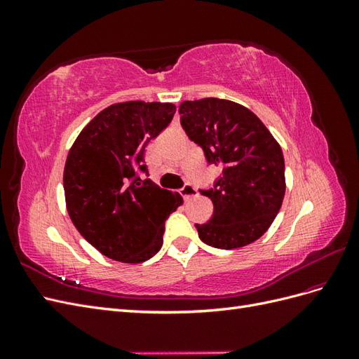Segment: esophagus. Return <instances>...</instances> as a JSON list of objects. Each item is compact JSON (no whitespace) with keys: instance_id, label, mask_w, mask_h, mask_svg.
Wrapping results in <instances>:
<instances>
[{"instance_id":"esophagus-1","label":"esophagus","mask_w":359,"mask_h":359,"mask_svg":"<svg viewBox=\"0 0 359 359\" xmlns=\"http://www.w3.org/2000/svg\"><path fill=\"white\" fill-rule=\"evenodd\" d=\"M181 194H182L184 201H190L191 198L198 196V190H196V187L191 186V184H186V186L181 189Z\"/></svg>"}]
</instances>
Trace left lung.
Returning <instances> with one entry per match:
<instances>
[{
  "instance_id": "left-lung-1",
  "label": "left lung",
  "mask_w": 359,
  "mask_h": 359,
  "mask_svg": "<svg viewBox=\"0 0 359 359\" xmlns=\"http://www.w3.org/2000/svg\"><path fill=\"white\" fill-rule=\"evenodd\" d=\"M181 126L202 147L206 160L223 169L214 189L201 190L214 205L211 220L194 224L199 238L223 250L240 248L262 236L283 203L285 158L265 124L231 100L182 102Z\"/></svg>"
}]
</instances>
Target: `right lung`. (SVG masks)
<instances>
[{"mask_svg":"<svg viewBox=\"0 0 359 359\" xmlns=\"http://www.w3.org/2000/svg\"><path fill=\"white\" fill-rule=\"evenodd\" d=\"M173 103L107 106L83 127L64 166V194L79 233L109 259L140 264L163 244L165 222L181 194L160 189L148 172L145 148L172 121Z\"/></svg>","mask_w":359,"mask_h":359,"instance_id":"add662e5","label":"right lung"}]
</instances>
